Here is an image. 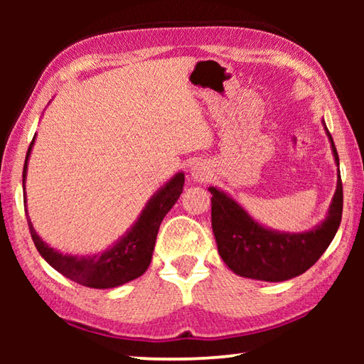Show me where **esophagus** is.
Listing matches in <instances>:
<instances>
[{"instance_id":"1","label":"esophagus","mask_w":364,"mask_h":364,"mask_svg":"<svg viewBox=\"0 0 364 364\" xmlns=\"http://www.w3.org/2000/svg\"><path fill=\"white\" fill-rule=\"evenodd\" d=\"M191 176L194 181H207L210 178V168L204 162H196L194 167L191 168Z\"/></svg>"}]
</instances>
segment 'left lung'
<instances>
[{
	"instance_id": "obj_1",
	"label": "left lung",
	"mask_w": 364,
	"mask_h": 364,
	"mask_svg": "<svg viewBox=\"0 0 364 364\" xmlns=\"http://www.w3.org/2000/svg\"><path fill=\"white\" fill-rule=\"evenodd\" d=\"M332 154H338L323 120ZM212 230L218 254L232 273L242 278L279 282L292 279L313 267L334 239L342 220L343 191L341 171L328 215L321 223L304 232H281L258 223L230 194L210 186Z\"/></svg>"
}]
</instances>
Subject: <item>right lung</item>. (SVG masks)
Returning a JSON list of instances; mask_svg holds the SVG:
<instances>
[{
  "label": "right lung",
  "mask_w": 364,
  "mask_h": 364,
  "mask_svg": "<svg viewBox=\"0 0 364 364\" xmlns=\"http://www.w3.org/2000/svg\"><path fill=\"white\" fill-rule=\"evenodd\" d=\"M35 138L36 134L33 136L32 143H30L26 156V164H23V189H26L28 159L33 149ZM183 186L184 173L183 171H178L173 178H170V181L165 183L164 186L147 200L143 212L139 213L138 220L134 221L130 230L123 234L119 241H115L112 245H109L106 250L100 252V254L78 257L63 254V252L49 247V245L38 236V232L35 231L32 221H30L28 217L27 223L30 228V234H32L35 247L40 252V255L45 258L54 269L59 271L60 274L69 278L70 281L93 289H112L117 286L127 284V282L139 278L141 274H144V271L149 267L154 245H156L159 226L162 223L165 215L170 212V208L175 205L178 197L183 193ZM26 215H28L27 199Z\"/></svg>",
  "instance_id": "add662e5"
}]
</instances>
